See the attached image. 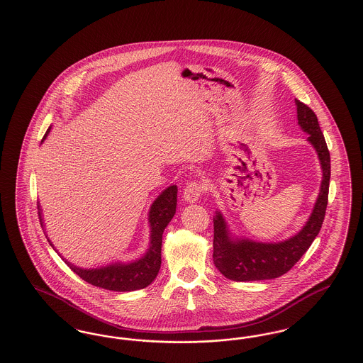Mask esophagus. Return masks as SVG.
<instances>
[{
    "label": "esophagus",
    "mask_w": 363,
    "mask_h": 363,
    "mask_svg": "<svg viewBox=\"0 0 363 363\" xmlns=\"http://www.w3.org/2000/svg\"><path fill=\"white\" fill-rule=\"evenodd\" d=\"M204 191H206L204 184H201L199 181H191L184 189V199L188 203H194L201 197V194Z\"/></svg>",
    "instance_id": "34e87169"
}]
</instances>
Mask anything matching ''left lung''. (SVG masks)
<instances>
[{"label":"left lung","instance_id":"obj_1","mask_svg":"<svg viewBox=\"0 0 363 363\" xmlns=\"http://www.w3.org/2000/svg\"><path fill=\"white\" fill-rule=\"evenodd\" d=\"M298 123L309 135L323 169L321 188L311 218L303 228L291 238L281 242H256L234 238L218 211L213 218V264L223 277L235 281L275 279L289 272L295 262L311 247L324 222L328 204L330 156L317 116L311 107L295 99Z\"/></svg>","mask_w":363,"mask_h":363}]
</instances>
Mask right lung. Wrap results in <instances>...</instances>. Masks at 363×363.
Here are the masks:
<instances>
[{
	"label": "right lung",
	"mask_w": 363,
	"mask_h": 363,
	"mask_svg": "<svg viewBox=\"0 0 363 363\" xmlns=\"http://www.w3.org/2000/svg\"><path fill=\"white\" fill-rule=\"evenodd\" d=\"M50 129H52V126L48 129L46 135L43 136V140L48 138ZM177 191H178L177 186L172 185L167 189L163 190L157 196L155 201L152 203L151 209H150V216H148L150 227H151L150 247L147 249L145 255L141 259L128 262V264L114 262V264H110L106 267L92 268V269H83V268H79V267L70 264L65 259H62L68 264V267L76 275H79L83 280H86V283L101 287V289L125 293V291H135V290H140V289L150 286L155 280L156 275L160 269L162 235H163L164 228L170 223V220L175 215ZM38 209H39L38 213H39L40 225H43L39 206H38ZM46 238H48V235H46ZM48 241L52 246L49 238H48ZM52 249H54V246H52Z\"/></svg>",
	"instance_id": "1"
}]
</instances>
